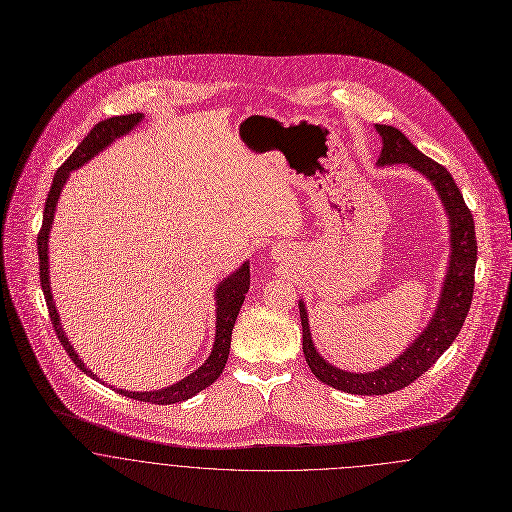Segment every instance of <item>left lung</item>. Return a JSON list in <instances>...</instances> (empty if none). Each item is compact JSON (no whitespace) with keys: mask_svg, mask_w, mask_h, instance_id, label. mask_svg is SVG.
I'll return each mask as SVG.
<instances>
[{"mask_svg":"<svg viewBox=\"0 0 512 512\" xmlns=\"http://www.w3.org/2000/svg\"><path fill=\"white\" fill-rule=\"evenodd\" d=\"M377 133L383 139V149L379 155V167L408 165L420 172L436 190L450 228V259L446 267V277L440 288L438 304L426 328L414 338V341L397 357L367 373H353L332 365L316 349L308 310L304 300H298L300 322H302V349L308 367L324 383L349 395H389L404 389L426 373L438 357L454 343L473 298V275L477 263V241L473 216L467 210L463 196L455 184L452 174L436 161L422 155L397 127L375 125Z\"/></svg>","mask_w":512,"mask_h":512,"instance_id":"1","label":"left lung"}]
</instances>
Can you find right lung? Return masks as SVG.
Returning <instances> with one entry per match:
<instances>
[{"mask_svg":"<svg viewBox=\"0 0 512 512\" xmlns=\"http://www.w3.org/2000/svg\"><path fill=\"white\" fill-rule=\"evenodd\" d=\"M143 117H145L143 114L117 115V117L104 119L98 125H94V129L82 139V143L76 147V151L62 163V167L55 174L51 192H49L47 202H45L43 228H41L39 237H37L41 286H43V294H45V300H47V306H49L53 328L57 332L62 347L66 349L70 359L76 363V367H80L88 377H92L96 381H100V377L94 375L84 365V361L80 359V355L76 353V349L68 341V336H66L64 328L60 324V316H58L57 304H55V296H53V288H51V277H49V237H51L53 224H55L58 198L62 194V188H64L66 180L70 178V172L78 171L80 167H84L96 155L106 151L119 137L129 135L143 121ZM247 290H249V261H243L241 267H237L224 281L216 284V292H214V300H216L214 345H212V351H210L208 359L196 371H192L190 375H186L184 379L172 383L169 387L155 389V391H141V393L137 391L135 393V391H125V389H117V387H110V389H114L115 393H119L123 397L135 398V400H143V402H151V404H174V402L188 400V398L198 395L200 391H204L206 387H210L222 375V371L228 363L231 330H233V324L237 320V314H239V308L245 300Z\"/></svg>","mask_w":512,"mask_h":512,"instance_id":"1","label":"right lung"}]
</instances>
